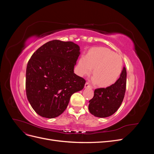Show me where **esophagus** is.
I'll return each mask as SVG.
<instances>
[{"label":"esophagus","instance_id":"34e87169","mask_svg":"<svg viewBox=\"0 0 154 154\" xmlns=\"http://www.w3.org/2000/svg\"><path fill=\"white\" fill-rule=\"evenodd\" d=\"M85 88H92V86L90 85V83H88V82H86V83H85Z\"/></svg>","mask_w":154,"mask_h":154}]
</instances>
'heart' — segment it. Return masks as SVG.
<instances>
[{
	"label": "heart",
	"instance_id": "obj_1",
	"mask_svg": "<svg viewBox=\"0 0 154 154\" xmlns=\"http://www.w3.org/2000/svg\"><path fill=\"white\" fill-rule=\"evenodd\" d=\"M122 57L105 48H95L88 51L86 57L78 60L76 71L81 76L89 74L93 69V80L102 86H109L117 80L122 71Z\"/></svg>",
	"mask_w": 154,
	"mask_h": 154
}]
</instances>
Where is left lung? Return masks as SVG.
Masks as SVG:
<instances>
[{"label":"left lung","instance_id":"left-lung-1","mask_svg":"<svg viewBox=\"0 0 154 154\" xmlns=\"http://www.w3.org/2000/svg\"><path fill=\"white\" fill-rule=\"evenodd\" d=\"M127 71L124 67L120 77L114 84L97 88L89 101L88 110L96 117L106 118L114 114L122 105L126 91Z\"/></svg>","mask_w":154,"mask_h":154}]
</instances>
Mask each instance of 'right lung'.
Segmentation results:
<instances>
[{
	"instance_id": "1",
	"label": "right lung",
	"mask_w": 154,
	"mask_h": 154,
	"mask_svg": "<svg viewBox=\"0 0 154 154\" xmlns=\"http://www.w3.org/2000/svg\"><path fill=\"white\" fill-rule=\"evenodd\" d=\"M80 53V47L72 42L54 40L31 56L26 68V95L39 116L58 117L66 109L72 94L84 87L85 79L74 73Z\"/></svg>"
}]
</instances>
